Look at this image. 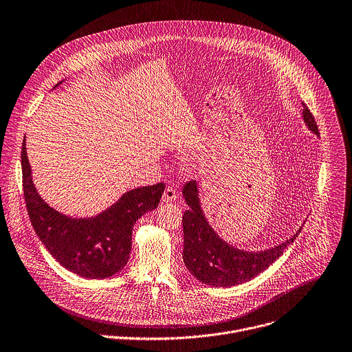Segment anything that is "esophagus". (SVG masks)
<instances>
[{
	"mask_svg": "<svg viewBox=\"0 0 352 352\" xmlns=\"http://www.w3.org/2000/svg\"><path fill=\"white\" fill-rule=\"evenodd\" d=\"M177 199V192H176V190L173 188V187H168V188H165V191H164V194H162V201L164 202H175Z\"/></svg>",
	"mask_w": 352,
	"mask_h": 352,
	"instance_id": "34e87169",
	"label": "esophagus"
}]
</instances>
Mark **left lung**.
<instances>
[{"instance_id": "8db88e82", "label": "left lung", "mask_w": 352, "mask_h": 352, "mask_svg": "<svg viewBox=\"0 0 352 352\" xmlns=\"http://www.w3.org/2000/svg\"><path fill=\"white\" fill-rule=\"evenodd\" d=\"M302 109L304 124L318 136L319 132L312 114L304 103ZM183 198L190 208L184 212L182 220L184 232L183 261L194 278L213 287L236 286L261 274L283 254L285 249L293 243L302 227L274 248L249 252L238 249L221 239L209 224L202 210L197 180H191L183 186Z\"/></svg>"}]
</instances>
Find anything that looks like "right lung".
Segmentation results:
<instances>
[{"label": "right lung", "mask_w": 352, "mask_h": 352, "mask_svg": "<svg viewBox=\"0 0 352 352\" xmlns=\"http://www.w3.org/2000/svg\"><path fill=\"white\" fill-rule=\"evenodd\" d=\"M22 172L29 217L40 241L65 268L89 279L113 276L126 265L135 223L158 208L165 190L164 183L133 188L96 216L72 217L51 208L38 194L28 158L26 136Z\"/></svg>", "instance_id": "add662e5"}]
</instances>
